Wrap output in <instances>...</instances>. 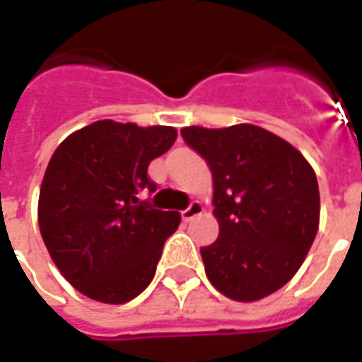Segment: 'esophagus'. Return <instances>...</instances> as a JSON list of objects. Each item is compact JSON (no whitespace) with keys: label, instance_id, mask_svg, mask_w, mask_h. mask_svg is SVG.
I'll return each mask as SVG.
<instances>
[{"label":"esophagus","instance_id":"34e87169","mask_svg":"<svg viewBox=\"0 0 362 362\" xmlns=\"http://www.w3.org/2000/svg\"><path fill=\"white\" fill-rule=\"evenodd\" d=\"M202 213H204V205L199 204V202H192L188 209L182 211V219L188 223V221H192L194 217H197V215H202Z\"/></svg>","mask_w":362,"mask_h":362}]
</instances>
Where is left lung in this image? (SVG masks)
Segmentation results:
<instances>
[{"label": "left lung", "instance_id": "8db88e82", "mask_svg": "<svg viewBox=\"0 0 362 362\" xmlns=\"http://www.w3.org/2000/svg\"><path fill=\"white\" fill-rule=\"evenodd\" d=\"M207 160L219 238L202 248L207 279L238 303L279 291L303 266L320 225L318 180L291 143L264 127H184Z\"/></svg>", "mask_w": 362, "mask_h": 362}]
</instances>
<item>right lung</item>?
Listing matches in <instances>:
<instances>
[{
	"instance_id": "right-lung-1",
	"label": "right lung",
	"mask_w": 362,
	"mask_h": 362,
	"mask_svg": "<svg viewBox=\"0 0 362 362\" xmlns=\"http://www.w3.org/2000/svg\"><path fill=\"white\" fill-rule=\"evenodd\" d=\"M170 126L98 119L54 151L38 197V227L59 273L79 293L124 304L149 285L180 213L153 209L147 168L173 147Z\"/></svg>"
}]
</instances>
